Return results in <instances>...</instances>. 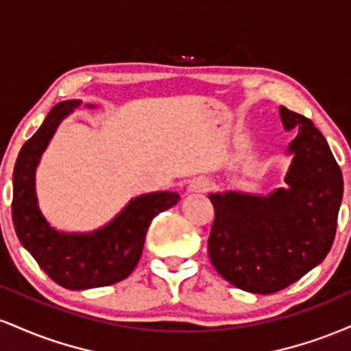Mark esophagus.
<instances>
[{
    "label": "esophagus",
    "instance_id": "34e87169",
    "mask_svg": "<svg viewBox=\"0 0 351 351\" xmlns=\"http://www.w3.org/2000/svg\"><path fill=\"white\" fill-rule=\"evenodd\" d=\"M209 188H211V183L204 178L193 180V183L189 184V191H208Z\"/></svg>",
    "mask_w": 351,
    "mask_h": 351
}]
</instances>
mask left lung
I'll use <instances>...</instances> for the list:
<instances>
[{"mask_svg":"<svg viewBox=\"0 0 351 351\" xmlns=\"http://www.w3.org/2000/svg\"><path fill=\"white\" fill-rule=\"evenodd\" d=\"M293 160L285 183L267 198L243 193L209 195L215 221L208 252L237 289L274 293L289 287L327 257L337 232L343 176L327 140L307 117L280 107Z\"/></svg>","mask_w":351,"mask_h":351,"instance_id":"obj_1","label":"left lung"}]
</instances>
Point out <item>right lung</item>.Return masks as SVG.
Segmentation results:
<instances>
[{"instance_id": "add662e5", "label": "right lung", "mask_w": 351, "mask_h": 351, "mask_svg": "<svg viewBox=\"0 0 351 351\" xmlns=\"http://www.w3.org/2000/svg\"><path fill=\"white\" fill-rule=\"evenodd\" d=\"M80 104L66 100L52 107L39 130L23 145L14 165L11 203L18 239L52 280L72 291L104 287L130 276L153 217L180 201L176 193H150L132 199L110 224L90 234H64L52 229L38 208L36 167L60 120Z\"/></svg>"}]
</instances>
